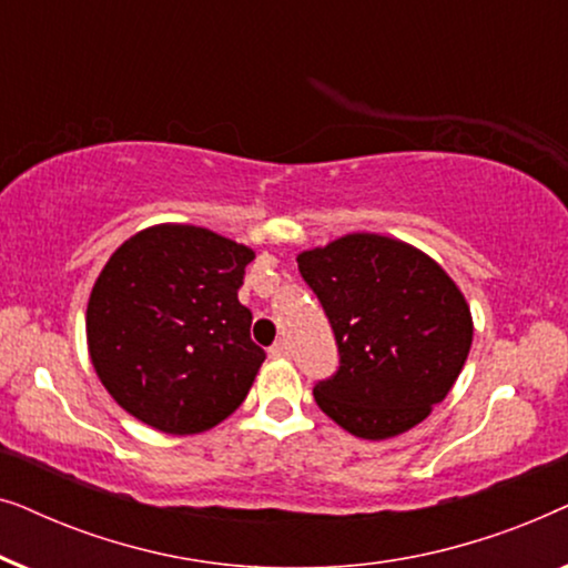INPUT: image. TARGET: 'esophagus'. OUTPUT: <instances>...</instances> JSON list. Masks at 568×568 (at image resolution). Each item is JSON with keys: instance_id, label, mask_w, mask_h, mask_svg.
Segmentation results:
<instances>
[{"instance_id": "34e87169", "label": "esophagus", "mask_w": 568, "mask_h": 568, "mask_svg": "<svg viewBox=\"0 0 568 568\" xmlns=\"http://www.w3.org/2000/svg\"><path fill=\"white\" fill-rule=\"evenodd\" d=\"M268 354L274 356V359H284V356H290V346H286V341H276V344L268 348Z\"/></svg>"}]
</instances>
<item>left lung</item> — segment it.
Listing matches in <instances>:
<instances>
[{"label":"left lung","mask_w":568,"mask_h":568,"mask_svg":"<svg viewBox=\"0 0 568 568\" xmlns=\"http://www.w3.org/2000/svg\"><path fill=\"white\" fill-rule=\"evenodd\" d=\"M338 346L315 403L362 439L408 432L445 400L473 344V317L439 263L400 240L356 232L297 255Z\"/></svg>","instance_id":"left-lung-1"}]
</instances>
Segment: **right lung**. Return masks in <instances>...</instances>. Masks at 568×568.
Wrapping results in <instances>:
<instances>
[{
  "mask_svg": "<svg viewBox=\"0 0 568 568\" xmlns=\"http://www.w3.org/2000/svg\"><path fill=\"white\" fill-rule=\"evenodd\" d=\"M251 247L191 224L129 237L88 302V348L123 410L165 434H199L245 400L266 352L240 305Z\"/></svg>",
  "mask_w": 568,
  "mask_h": 568,
  "instance_id": "1",
  "label": "right lung"
}]
</instances>
